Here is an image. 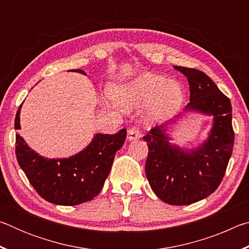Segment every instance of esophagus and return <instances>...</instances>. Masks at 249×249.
Returning a JSON list of instances; mask_svg holds the SVG:
<instances>
[{
  "label": "esophagus",
  "mask_w": 249,
  "mask_h": 249,
  "mask_svg": "<svg viewBox=\"0 0 249 249\" xmlns=\"http://www.w3.org/2000/svg\"><path fill=\"white\" fill-rule=\"evenodd\" d=\"M141 137V132L140 129H138L136 126H132V127H129L127 130V140L128 141H134V140H137V138Z\"/></svg>",
  "instance_id": "34e87169"
}]
</instances>
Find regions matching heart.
Masks as SVG:
<instances>
[{
  "label": "heart",
  "mask_w": 249,
  "mask_h": 249,
  "mask_svg": "<svg viewBox=\"0 0 249 249\" xmlns=\"http://www.w3.org/2000/svg\"><path fill=\"white\" fill-rule=\"evenodd\" d=\"M112 96L124 107L148 103L156 113H169L178 108L183 99V89L175 80L155 73H142L132 82L112 90Z\"/></svg>",
  "instance_id": "1"
}]
</instances>
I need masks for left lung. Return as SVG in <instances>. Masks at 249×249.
<instances>
[{"instance_id": "obj_1", "label": "left lung", "mask_w": 249, "mask_h": 249, "mask_svg": "<svg viewBox=\"0 0 249 249\" xmlns=\"http://www.w3.org/2000/svg\"><path fill=\"white\" fill-rule=\"evenodd\" d=\"M188 78L190 102L185 109L214 116L209 140L190 154L168 142L162 126L151 128L144 137L148 146L145 171L153 191L171 205H189L216 190L234 147L231 105L227 96L204 72L175 67Z\"/></svg>"}]
</instances>
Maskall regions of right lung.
I'll return each instance as SVG.
<instances>
[{
    "label": "right lung",
    "mask_w": 249,
    "mask_h": 249,
    "mask_svg": "<svg viewBox=\"0 0 249 249\" xmlns=\"http://www.w3.org/2000/svg\"><path fill=\"white\" fill-rule=\"evenodd\" d=\"M75 72L83 73L75 69ZM19 108L15 129H20ZM126 138L123 128L114 135L98 134L86 149L65 159L39 156L16 134L15 154L18 165L36 192L46 201L59 205H78L93 199L102 190L117 150Z\"/></svg>",
    "instance_id": "obj_1"
}]
</instances>
